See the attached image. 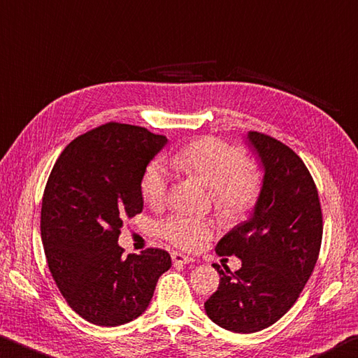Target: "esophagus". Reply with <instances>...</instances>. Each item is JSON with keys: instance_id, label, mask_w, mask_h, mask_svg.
Segmentation results:
<instances>
[{"instance_id": "34e87169", "label": "esophagus", "mask_w": 358, "mask_h": 358, "mask_svg": "<svg viewBox=\"0 0 358 358\" xmlns=\"http://www.w3.org/2000/svg\"><path fill=\"white\" fill-rule=\"evenodd\" d=\"M171 258H173V262L176 266H182V264H189V262H193V258H190V256H185L182 253H178L174 252L171 253Z\"/></svg>"}]
</instances>
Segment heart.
<instances>
[{"label":"heart","mask_w":358,"mask_h":358,"mask_svg":"<svg viewBox=\"0 0 358 358\" xmlns=\"http://www.w3.org/2000/svg\"><path fill=\"white\" fill-rule=\"evenodd\" d=\"M169 165L193 176L210 189L212 203L222 218L242 220L255 209L261 196L262 176L241 148L217 138H199L185 144L169 157ZM141 196L149 208L165 204L169 190V174L160 162L144 169ZM160 236L173 245L195 252L214 236V224L206 218L174 214L159 224Z\"/></svg>","instance_id":"heart-1"}]
</instances>
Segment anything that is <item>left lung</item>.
I'll return each instance as SVG.
<instances>
[{
	"label": "left lung",
	"mask_w": 358,
	"mask_h": 358,
	"mask_svg": "<svg viewBox=\"0 0 358 358\" xmlns=\"http://www.w3.org/2000/svg\"><path fill=\"white\" fill-rule=\"evenodd\" d=\"M264 166L253 215L217 243L218 256H237L234 273H220L218 289L206 300L208 316L234 334L271 327L296 303L310 280L322 242V210L315 180L302 159L273 136L250 131Z\"/></svg>",
	"instance_id": "1"
}]
</instances>
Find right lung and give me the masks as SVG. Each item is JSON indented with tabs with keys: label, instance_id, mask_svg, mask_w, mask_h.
<instances>
[{
	"label": "right lung",
	"instance_id": "obj_1",
	"mask_svg": "<svg viewBox=\"0 0 358 358\" xmlns=\"http://www.w3.org/2000/svg\"><path fill=\"white\" fill-rule=\"evenodd\" d=\"M166 141L138 125L106 122L69 143L48 176L41 210L45 258L62 297L87 322L134 321L171 267L165 250L124 258L117 245L125 218L143 210L144 169Z\"/></svg>",
	"mask_w": 358,
	"mask_h": 358
}]
</instances>
